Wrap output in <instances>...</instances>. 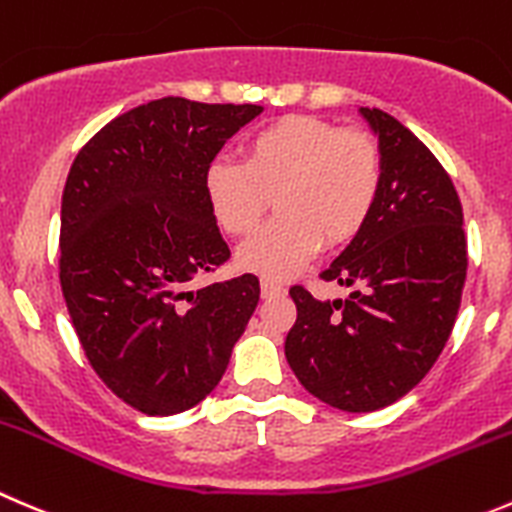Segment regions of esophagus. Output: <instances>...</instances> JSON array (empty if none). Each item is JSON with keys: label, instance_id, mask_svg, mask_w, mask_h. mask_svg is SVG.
Masks as SVG:
<instances>
[{"label": "esophagus", "instance_id": "obj_1", "mask_svg": "<svg viewBox=\"0 0 512 512\" xmlns=\"http://www.w3.org/2000/svg\"><path fill=\"white\" fill-rule=\"evenodd\" d=\"M260 287H262V295H265V297H272V295H280V292H285V285H282V282H277V280H272V277H262Z\"/></svg>", "mask_w": 512, "mask_h": 512}]
</instances>
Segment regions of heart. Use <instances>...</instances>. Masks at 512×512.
Instances as JSON below:
<instances>
[{
	"label": "heart",
	"instance_id": "heart-1",
	"mask_svg": "<svg viewBox=\"0 0 512 512\" xmlns=\"http://www.w3.org/2000/svg\"><path fill=\"white\" fill-rule=\"evenodd\" d=\"M380 185L375 137L310 114L262 124L242 145V162L215 160L205 175L207 205L230 237L252 235L275 197L280 217L240 250V265L262 275H290L320 245L350 242L370 220Z\"/></svg>",
	"mask_w": 512,
	"mask_h": 512
}]
</instances>
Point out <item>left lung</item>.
I'll return each instance as SVG.
<instances>
[{
	"mask_svg": "<svg viewBox=\"0 0 512 512\" xmlns=\"http://www.w3.org/2000/svg\"><path fill=\"white\" fill-rule=\"evenodd\" d=\"M360 112L380 142V195L355 240L320 272L355 292L320 302L292 285L297 320L285 340L307 393L347 413L385 408L428 375L468 272L463 205L445 167L388 112Z\"/></svg>",
	"mask_w": 512,
	"mask_h": 512,
	"instance_id": "8db88e82",
	"label": "left lung"
}]
</instances>
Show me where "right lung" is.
I'll return each instance as SVG.
<instances>
[{
	"instance_id": "add662e5",
	"label": "right lung",
	"mask_w": 512,
	"mask_h": 512,
	"mask_svg": "<svg viewBox=\"0 0 512 512\" xmlns=\"http://www.w3.org/2000/svg\"><path fill=\"white\" fill-rule=\"evenodd\" d=\"M257 104L162 97L77 152L62 192L59 285L99 380L145 415H175L222 380L260 280L195 290L227 260L205 195L212 160Z\"/></svg>"
}]
</instances>
